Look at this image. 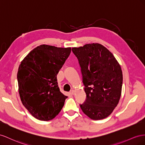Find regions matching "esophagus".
<instances>
[{
  "label": "esophagus",
  "instance_id": "obj_1",
  "mask_svg": "<svg viewBox=\"0 0 145 145\" xmlns=\"http://www.w3.org/2000/svg\"><path fill=\"white\" fill-rule=\"evenodd\" d=\"M70 93H71L72 95H74L75 94V91L74 90H72L71 91H70Z\"/></svg>",
  "mask_w": 145,
  "mask_h": 145
}]
</instances>
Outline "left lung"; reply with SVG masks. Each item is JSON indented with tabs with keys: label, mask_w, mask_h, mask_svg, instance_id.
Wrapping results in <instances>:
<instances>
[{
	"label": "left lung",
	"mask_w": 145,
	"mask_h": 145,
	"mask_svg": "<svg viewBox=\"0 0 145 145\" xmlns=\"http://www.w3.org/2000/svg\"><path fill=\"white\" fill-rule=\"evenodd\" d=\"M72 52L79 61L87 96L85 102L80 105L81 109L95 120L107 117L121 97L120 65L108 49L98 43L73 47Z\"/></svg>",
	"instance_id": "8db88e82"
}]
</instances>
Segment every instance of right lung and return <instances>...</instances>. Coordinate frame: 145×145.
I'll return each mask as SVG.
<instances>
[{
  "label": "right lung",
  "instance_id": "add662e5",
  "mask_svg": "<svg viewBox=\"0 0 145 145\" xmlns=\"http://www.w3.org/2000/svg\"><path fill=\"white\" fill-rule=\"evenodd\" d=\"M70 52V47L40 45L19 65L17 77L20 100L39 120H51L64 105L67 97L60 92L56 76Z\"/></svg>",
  "mask_w": 145,
  "mask_h": 145
}]
</instances>
